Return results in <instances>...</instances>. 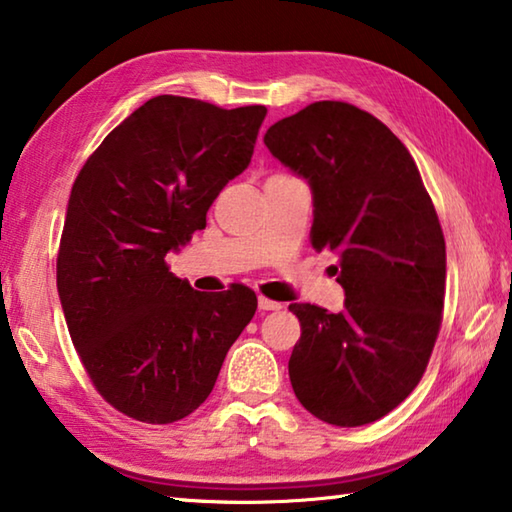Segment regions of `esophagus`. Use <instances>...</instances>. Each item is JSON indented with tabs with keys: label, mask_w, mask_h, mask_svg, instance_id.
<instances>
[{
	"label": "esophagus",
	"mask_w": 512,
	"mask_h": 512,
	"mask_svg": "<svg viewBox=\"0 0 512 512\" xmlns=\"http://www.w3.org/2000/svg\"><path fill=\"white\" fill-rule=\"evenodd\" d=\"M257 307L262 309V311H275V309H282L280 302L268 300V298H264V296H259V298H257Z\"/></svg>",
	"instance_id": "esophagus-1"
}]
</instances>
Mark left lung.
Returning <instances> with one entry per match:
<instances>
[{
  "label": "left lung",
  "mask_w": 512,
  "mask_h": 512,
  "mask_svg": "<svg viewBox=\"0 0 512 512\" xmlns=\"http://www.w3.org/2000/svg\"><path fill=\"white\" fill-rule=\"evenodd\" d=\"M314 198L311 246L332 250L345 305L293 302V393L318 420L361 427L404 402L427 368L445 302V237L411 153L370 112L316 101L264 135Z\"/></svg>",
  "instance_id": "1"
}]
</instances>
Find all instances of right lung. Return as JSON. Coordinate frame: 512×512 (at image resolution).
Returning a JSON list of instances; mask_svg holds the SVG:
<instances>
[{"label": "right lung", "instance_id": "right-lung-1", "mask_svg": "<svg viewBox=\"0 0 512 512\" xmlns=\"http://www.w3.org/2000/svg\"><path fill=\"white\" fill-rule=\"evenodd\" d=\"M264 117V106L223 110L160 94L74 180L56 264L60 305L92 384L128 418L169 424L196 411L255 316V291H196L164 257L205 228L214 198L250 164Z\"/></svg>", "mask_w": 512, "mask_h": 512}]
</instances>
